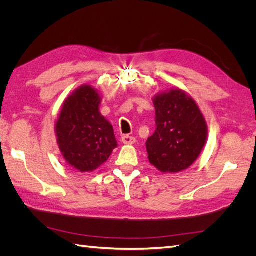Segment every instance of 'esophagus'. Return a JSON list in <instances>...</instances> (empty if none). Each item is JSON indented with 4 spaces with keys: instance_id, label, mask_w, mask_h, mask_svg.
<instances>
[{
    "instance_id": "esophagus-1",
    "label": "esophagus",
    "mask_w": 256,
    "mask_h": 256,
    "mask_svg": "<svg viewBox=\"0 0 256 256\" xmlns=\"http://www.w3.org/2000/svg\"><path fill=\"white\" fill-rule=\"evenodd\" d=\"M122 142L124 144H126V145L134 144V143H136V138H134V136H128V134L122 136Z\"/></svg>"
}]
</instances>
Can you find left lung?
Listing matches in <instances>:
<instances>
[{
  "label": "left lung",
  "mask_w": 256,
  "mask_h": 256,
  "mask_svg": "<svg viewBox=\"0 0 256 256\" xmlns=\"http://www.w3.org/2000/svg\"><path fill=\"white\" fill-rule=\"evenodd\" d=\"M156 130L146 141L150 164L162 173H180L191 166L207 140L204 116L186 92L176 88L152 99Z\"/></svg>",
  "instance_id": "1"
}]
</instances>
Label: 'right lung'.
<instances>
[{"instance_id": "1", "label": "right lung", "mask_w": 256, "mask_h": 256, "mask_svg": "<svg viewBox=\"0 0 256 256\" xmlns=\"http://www.w3.org/2000/svg\"><path fill=\"white\" fill-rule=\"evenodd\" d=\"M98 92L82 85L62 106L56 124L60 150L69 166L79 172H92L118 147L113 127L102 113Z\"/></svg>"}]
</instances>
